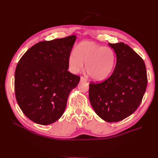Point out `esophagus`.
I'll return each instance as SVG.
<instances>
[{
  "label": "esophagus",
  "mask_w": 158,
  "mask_h": 158,
  "mask_svg": "<svg viewBox=\"0 0 158 158\" xmlns=\"http://www.w3.org/2000/svg\"><path fill=\"white\" fill-rule=\"evenodd\" d=\"M80 81H81V82H87V80L85 79L84 77H83V76H81Z\"/></svg>",
  "instance_id": "obj_1"
}]
</instances>
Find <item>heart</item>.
<instances>
[{
    "label": "heart",
    "mask_w": 158,
    "mask_h": 158,
    "mask_svg": "<svg viewBox=\"0 0 158 158\" xmlns=\"http://www.w3.org/2000/svg\"><path fill=\"white\" fill-rule=\"evenodd\" d=\"M70 70L78 74L84 69L93 80L102 81L111 75L116 63V55L109 47L93 41H81L69 56Z\"/></svg>",
    "instance_id": "heart-1"
}]
</instances>
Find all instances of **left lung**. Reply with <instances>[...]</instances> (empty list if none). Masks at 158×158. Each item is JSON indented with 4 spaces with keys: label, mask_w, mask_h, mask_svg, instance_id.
I'll use <instances>...</instances> for the list:
<instances>
[{
    "label": "left lung",
    "mask_w": 158,
    "mask_h": 158,
    "mask_svg": "<svg viewBox=\"0 0 158 158\" xmlns=\"http://www.w3.org/2000/svg\"><path fill=\"white\" fill-rule=\"evenodd\" d=\"M117 56L115 68L103 82L89 84V99L98 115L105 121L118 122L139 107L148 80L144 62L124 43L109 44Z\"/></svg>",
    "instance_id": "left-lung-1"
}]
</instances>
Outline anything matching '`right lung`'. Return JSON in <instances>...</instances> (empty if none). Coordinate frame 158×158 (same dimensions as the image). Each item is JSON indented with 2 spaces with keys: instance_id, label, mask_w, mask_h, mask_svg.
Here are the masks:
<instances>
[{
  "instance_id": "right-lung-1",
  "label": "right lung",
  "mask_w": 158,
  "mask_h": 158,
  "mask_svg": "<svg viewBox=\"0 0 158 158\" xmlns=\"http://www.w3.org/2000/svg\"><path fill=\"white\" fill-rule=\"evenodd\" d=\"M76 39L73 35L39 42L16 66V101L23 114L37 124L47 125L59 120L70 92L80 82V76L68 71L69 56Z\"/></svg>"
}]
</instances>
